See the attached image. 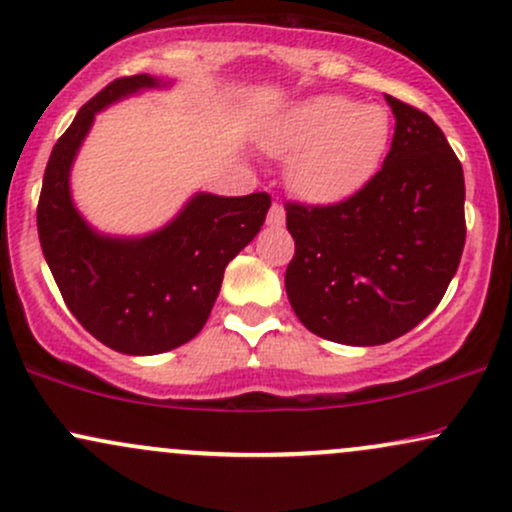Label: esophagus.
<instances>
[{
  "mask_svg": "<svg viewBox=\"0 0 512 512\" xmlns=\"http://www.w3.org/2000/svg\"><path fill=\"white\" fill-rule=\"evenodd\" d=\"M267 221L272 223V226H281V223L286 221V211H284V204L274 202V204H272V209H269V214H267Z\"/></svg>",
  "mask_w": 512,
  "mask_h": 512,
  "instance_id": "obj_1",
  "label": "esophagus"
}]
</instances>
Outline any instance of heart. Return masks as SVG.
I'll return each mask as SVG.
<instances>
[{"instance_id":"b5f03b06","label":"heart","mask_w":512,"mask_h":512,"mask_svg":"<svg viewBox=\"0 0 512 512\" xmlns=\"http://www.w3.org/2000/svg\"><path fill=\"white\" fill-rule=\"evenodd\" d=\"M392 139L383 105L346 96H317L293 108L264 137L276 156L291 158L293 190L308 199H342L366 185Z\"/></svg>"}]
</instances>
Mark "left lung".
Instances as JSON below:
<instances>
[{"mask_svg":"<svg viewBox=\"0 0 512 512\" xmlns=\"http://www.w3.org/2000/svg\"><path fill=\"white\" fill-rule=\"evenodd\" d=\"M385 98L395 137L383 168L342 202H286L293 313L317 337L351 346L414 330L448 291L467 236L462 163L443 129Z\"/></svg>","mask_w":512,"mask_h":512,"instance_id":"1","label":"left lung"}]
</instances>
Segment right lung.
<instances>
[{
	"instance_id": "right-lung-1",
	"label": "right lung",
	"mask_w": 512,
	"mask_h": 512,
	"mask_svg": "<svg viewBox=\"0 0 512 512\" xmlns=\"http://www.w3.org/2000/svg\"><path fill=\"white\" fill-rule=\"evenodd\" d=\"M122 76L88 101L57 139L38 199V236L64 303L88 334L120 354L151 356L190 342L219 296L223 269L260 233L272 197L197 195L175 221L146 238H105L69 197V168L93 115L139 88Z\"/></svg>"
}]
</instances>
